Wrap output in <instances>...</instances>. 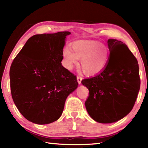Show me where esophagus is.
Instances as JSON below:
<instances>
[{
    "label": "esophagus",
    "instance_id": "1",
    "mask_svg": "<svg viewBox=\"0 0 148 148\" xmlns=\"http://www.w3.org/2000/svg\"><path fill=\"white\" fill-rule=\"evenodd\" d=\"M82 79H83V77H82L79 76H77V82H78V83H79V84H81V81H82Z\"/></svg>",
    "mask_w": 148,
    "mask_h": 148
}]
</instances>
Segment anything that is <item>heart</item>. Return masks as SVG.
Listing matches in <instances>:
<instances>
[{
  "label": "heart",
  "instance_id": "heart-1",
  "mask_svg": "<svg viewBox=\"0 0 148 148\" xmlns=\"http://www.w3.org/2000/svg\"><path fill=\"white\" fill-rule=\"evenodd\" d=\"M64 64L69 70H72L81 58V66L84 74L93 76L101 72L108 62V51L106 47L93 40H76L71 44L63 53Z\"/></svg>",
  "mask_w": 148,
  "mask_h": 148
}]
</instances>
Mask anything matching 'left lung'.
<instances>
[{
  "label": "left lung",
  "instance_id": "8db88e82",
  "mask_svg": "<svg viewBox=\"0 0 148 148\" xmlns=\"http://www.w3.org/2000/svg\"><path fill=\"white\" fill-rule=\"evenodd\" d=\"M110 55L106 67L81 83L89 90L86 109L94 120L111 123L124 118L136 101L140 89L139 64L125 44L108 39Z\"/></svg>",
  "mask_w": 148,
  "mask_h": 148
}]
</instances>
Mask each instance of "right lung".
Returning a JSON list of instances; mask_svg holds the SVG:
<instances>
[{
	"label": "right lung",
	"instance_id": "add662e5",
	"mask_svg": "<svg viewBox=\"0 0 148 148\" xmlns=\"http://www.w3.org/2000/svg\"><path fill=\"white\" fill-rule=\"evenodd\" d=\"M69 34L34 35L12 61L9 72L12 100L21 114L34 123L57 120L67 97L77 87L76 76L61 63Z\"/></svg>",
	"mask_w": 148,
	"mask_h": 148
}]
</instances>
